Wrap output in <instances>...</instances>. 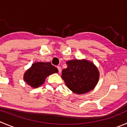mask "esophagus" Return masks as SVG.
<instances>
[{"label": "esophagus", "mask_w": 127, "mask_h": 127, "mask_svg": "<svg viewBox=\"0 0 127 127\" xmlns=\"http://www.w3.org/2000/svg\"><path fill=\"white\" fill-rule=\"evenodd\" d=\"M57 68H58V70H59V73H60V72H62V68H61V67H60V66H57Z\"/></svg>", "instance_id": "obj_1"}]
</instances>
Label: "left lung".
I'll return each mask as SVG.
<instances>
[{
	"label": "left lung",
	"mask_w": 127,
	"mask_h": 127,
	"mask_svg": "<svg viewBox=\"0 0 127 127\" xmlns=\"http://www.w3.org/2000/svg\"><path fill=\"white\" fill-rule=\"evenodd\" d=\"M67 68L62 70V78L73 92L83 94L94 89L99 78V72L93 63L87 60L67 62Z\"/></svg>",
	"instance_id": "1"
}]
</instances>
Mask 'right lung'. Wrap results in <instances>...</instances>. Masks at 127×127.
<instances>
[{
  "label": "right lung",
  "instance_id": "obj_1",
  "mask_svg": "<svg viewBox=\"0 0 127 127\" xmlns=\"http://www.w3.org/2000/svg\"><path fill=\"white\" fill-rule=\"evenodd\" d=\"M59 72L57 67L50 62H37L27 71L24 81L33 88H37L44 83L47 77Z\"/></svg>",
  "mask_w": 127,
  "mask_h": 127
}]
</instances>
